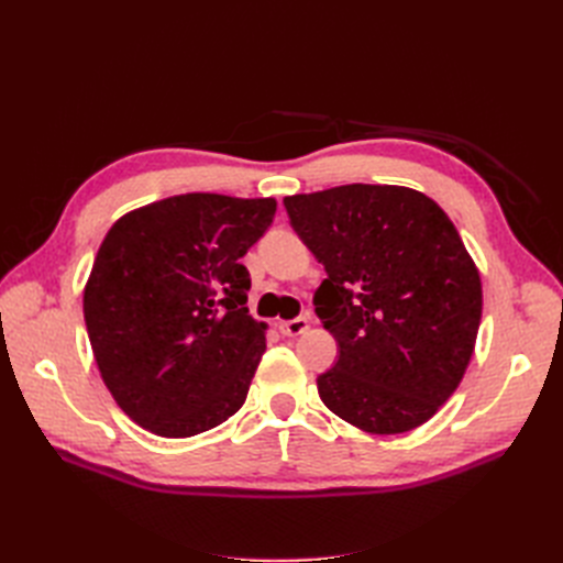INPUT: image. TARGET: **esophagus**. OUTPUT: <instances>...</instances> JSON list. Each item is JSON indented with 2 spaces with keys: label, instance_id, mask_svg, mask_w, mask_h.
<instances>
[{
  "label": "esophagus",
  "instance_id": "esophagus-1",
  "mask_svg": "<svg viewBox=\"0 0 563 563\" xmlns=\"http://www.w3.org/2000/svg\"><path fill=\"white\" fill-rule=\"evenodd\" d=\"M308 317H296V319H288V321H279V331L284 335H300L308 331Z\"/></svg>",
  "mask_w": 563,
  "mask_h": 563
}]
</instances>
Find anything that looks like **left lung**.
<instances>
[{"mask_svg": "<svg viewBox=\"0 0 563 563\" xmlns=\"http://www.w3.org/2000/svg\"><path fill=\"white\" fill-rule=\"evenodd\" d=\"M327 269L314 312L338 343L327 408L371 434L428 422L465 376L482 321L479 269L439 203L411 187L340 185L284 199Z\"/></svg>", "mask_w": 563, "mask_h": 563, "instance_id": "1", "label": "left lung"}]
</instances>
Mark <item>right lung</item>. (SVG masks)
Instances as JSON below:
<instances>
[{
  "label": "right lung",
  "mask_w": 563,
  "mask_h": 563,
  "mask_svg": "<svg viewBox=\"0 0 563 563\" xmlns=\"http://www.w3.org/2000/svg\"><path fill=\"white\" fill-rule=\"evenodd\" d=\"M275 199L190 192L122 216L84 288L91 350L119 408L168 439L240 411L265 352L240 263L275 218Z\"/></svg>",
  "instance_id": "obj_1"
}]
</instances>
